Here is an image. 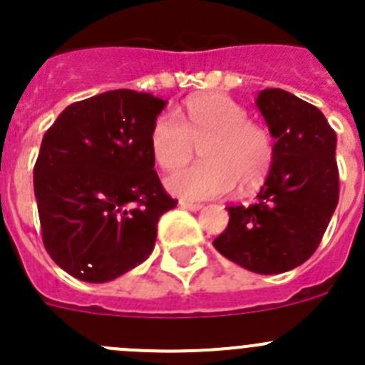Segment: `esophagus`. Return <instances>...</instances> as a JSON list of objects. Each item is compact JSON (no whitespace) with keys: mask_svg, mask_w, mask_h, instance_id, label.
<instances>
[{"mask_svg":"<svg viewBox=\"0 0 365 365\" xmlns=\"http://www.w3.org/2000/svg\"><path fill=\"white\" fill-rule=\"evenodd\" d=\"M180 206H182V208H186V210H190V212H199L202 208V205L201 202H192V201H185V199H182V201L179 202Z\"/></svg>","mask_w":365,"mask_h":365,"instance_id":"34e87169","label":"esophagus"}]
</instances>
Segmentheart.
<instances>
[{"instance_id":"1","label":"heart","mask_w":365,"mask_h":365,"mask_svg":"<svg viewBox=\"0 0 365 365\" xmlns=\"http://www.w3.org/2000/svg\"><path fill=\"white\" fill-rule=\"evenodd\" d=\"M201 146L205 163L168 177V190L185 199L222 197L259 188L272 170L276 148L265 125L248 118L245 106L225 93H205L186 100L179 117L157 115L150 130L155 163L166 172L185 166Z\"/></svg>"}]
</instances>
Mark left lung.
<instances>
[{"label": "left lung", "mask_w": 365, "mask_h": 365, "mask_svg": "<svg viewBox=\"0 0 365 365\" xmlns=\"http://www.w3.org/2000/svg\"><path fill=\"white\" fill-rule=\"evenodd\" d=\"M276 157L250 206H228L217 252L257 274L296 269L316 252L340 195L336 133L316 106L283 89L257 95Z\"/></svg>", "instance_id": "obj_1"}]
</instances>
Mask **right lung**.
Instances as JSON below:
<instances>
[{
    "label": "right lung",
    "mask_w": 365,
    "mask_h": 365,
    "mask_svg": "<svg viewBox=\"0 0 365 365\" xmlns=\"http://www.w3.org/2000/svg\"><path fill=\"white\" fill-rule=\"evenodd\" d=\"M166 102L117 89L67 106L34 164L41 240L53 261L89 283L115 279L151 254L175 208L153 170L150 130Z\"/></svg>",
    "instance_id": "obj_1"
}]
</instances>
